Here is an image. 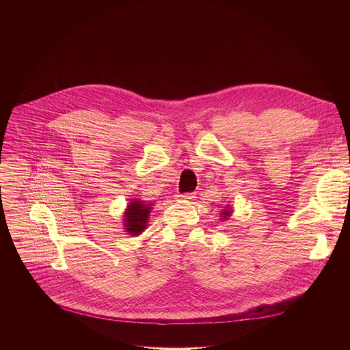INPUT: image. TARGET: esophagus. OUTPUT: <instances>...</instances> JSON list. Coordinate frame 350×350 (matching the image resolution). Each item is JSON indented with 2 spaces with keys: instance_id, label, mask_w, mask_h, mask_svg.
Listing matches in <instances>:
<instances>
[{
  "instance_id": "esophagus-1",
  "label": "esophagus",
  "mask_w": 350,
  "mask_h": 350,
  "mask_svg": "<svg viewBox=\"0 0 350 350\" xmlns=\"http://www.w3.org/2000/svg\"><path fill=\"white\" fill-rule=\"evenodd\" d=\"M179 197V200H193L194 197H193V194H190V193H186V194H180V196H178Z\"/></svg>"
}]
</instances>
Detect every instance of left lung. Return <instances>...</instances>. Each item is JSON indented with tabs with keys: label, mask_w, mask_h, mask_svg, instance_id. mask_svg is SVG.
Masks as SVG:
<instances>
[{
	"label": "left lung",
	"mask_w": 350,
	"mask_h": 350,
	"mask_svg": "<svg viewBox=\"0 0 350 350\" xmlns=\"http://www.w3.org/2000/svg\"><path fill=\"white\" fill-rule=\"evenodd\" d=\"M224 215H225V217H228V215H230V211H229V210H226V211H224Z\"/></svg>",
	"instance_id": "left-lung-1"
}]
</instances>
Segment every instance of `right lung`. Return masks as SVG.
<instances>
[{
    "instance_id": "right-lung-1",
    "label": "right lung",
    "mask_w": 350,
    "mask_h": 350,
    "mask_svg": "<svg viewBox=\"0 0 350 350\" xmlns=\"http://www.w3.org/2000/svg\"><path fill=\"white\" fill-rule=\"evenodd\" d=\"M150 206L152 203L139 200H133L129 203L125 213V226L129 234L139 236L142 232H144L148 222Z\"/></svg>"
}]
</instances>
